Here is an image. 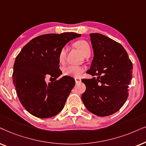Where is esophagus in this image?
<instances>
[{
  "instance_id": "1",
  "label": "esophagus",
  "mask_w": 146,
  "mask_h": 146,
  "mask_svg": "<svg viewBox=\"0 0 146 146\" xmlns=\"http://www.w3.org/2000/svg\"><path fill=\"white\" fill-rule=\"evenodd\" d=\"M75 83H80L81 82V78H79V77H75Z\"/></svg>"
}]
</instances>
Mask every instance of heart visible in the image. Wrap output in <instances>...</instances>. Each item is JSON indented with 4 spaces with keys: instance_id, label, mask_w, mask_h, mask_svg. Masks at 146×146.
Segmentation results:
<instances>
[{
    "instance_id": "obj_1",
    "label": "heart",
    "mask_w": 146,
    "mask_h": 146,
    "mask_svg": "<svg viewBox=\"0 0 146 146\" xmlns=\"http://www.w3.org/2000/svg\"><path fill=\"white\" fill-rule=\"evenodd\" d=\"M77 48H79L81 53L83 54V56H85L88 52H90V46L89 44L85 40H80L76 43ZM67 46H64L60 50L59 55H58V60L59 63L63 64L65 63L66 55H67ZM84 67L81 66H77L69 65L65 66L63 69V73L66 76L70 77H80L83 73L84 72Z\"/></svg>"
}]
</instances>
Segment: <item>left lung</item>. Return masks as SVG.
Instances as JSON below:
<instances>
[{
	"label": "left lung",
	"mask_w": 146,
	"mask_h": 146,
	"mask_svg": "<svg viewBox=\"0 0 146 146\" xmlns=\"http://www.w3.org/2000/svg\"><path fill=\"white\" fill-rule=\"evenodd\" d=\"M90 37L94 55L87 73L93 77L81 80L86 86L81 100L95 115H110L127 100L133 65L121 44L100 33Z\"/></svg>",
	"instance_id": "1"
}]
</instances>
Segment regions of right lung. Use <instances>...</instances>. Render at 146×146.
<instances>
[{
	"label": "right lung",
	"instance_id": "obj_1",
	"mask_svg": "<svg viewBox=\"0 0 146 146\" xmlns=\"http://www.w3.org/2000/svg\"><path fill=\"white\" fill-rule=\"evenodd\" d=\"M81 35L75 33L46 34L29 41L17 55L13 81L21 104L27 111L39 118H49L63 110L75 79L63 76L58 55L62 47ZM46 76L55 82L46 84Z\"/></svg>",
	"mask_w": 146,
	"mask_h": 146
}]
</instances>
